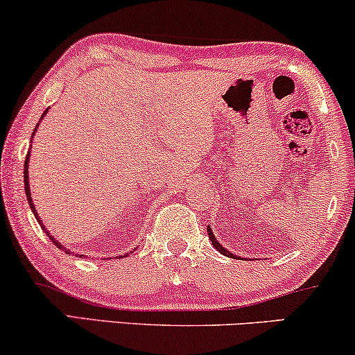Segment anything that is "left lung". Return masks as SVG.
I'll return each mask as SVG.
<instances>
[{"mask_svg": "<svg viewBox=\"0 0 355 355\" xmlns=\"http://www.w3.org/2000/svg\"><path fill=\"white\" fill-rule=\"evenodd\" d=\"M207 234H209V239H211V242H212L214 247H216V250H217V252H220L222 255H225V257H229V258H237V255H234V253L229 252V250H227L225 247H222V245L218 243V240L216 239V235H214V232H212V227H211V225L207 227Z\"/></svg>", "mask_w": 355, "mask_h": 355, "instance_id": "1", "label": "left lung"}]
</instances>
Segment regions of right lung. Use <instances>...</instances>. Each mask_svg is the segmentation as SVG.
Returning a JSON list of instances; mask_svg holds the SVG:
<instances>
[{
  "label": "right lung",
  "instance_id": "1",
  "mask_svg": "<svg viewBox=\"0 0 355 355\" xmlns=\"http://www.w3.org/2000/svg\"><path fill=\"white\" fill-rule=\"evenodd\" d=\"M47 112H49V108H47V110L42 113L41 120H42L44 115H46ZM41 120H39V121H41ZM37 126H39V123L36 125V128H34V131H33V137H31V141H33V138H34V133H36ZM29 159H31V150L28 151V156H26V161H24V191H26V198H28V202H29V207H31V211H33L34 217H36V220L39 222V225L42 227V230L46 232V234H47V237L51 239V242H52V243H55V247H57V248H60V250L67 253V255H71V250H69V248H65L62 243H60V242H57V240H55L54 237H52V235L49 234V230H47L46 227H44L42 220H41V217H39V214L36 212V207H34V202H33V199H31V187H29ZM80 257H84V255H80ZM118 258H123V255H121V257H118Z\"/></svg>",
  "mask_w": 355,
  "mask_h": 355
}]
</instances>
